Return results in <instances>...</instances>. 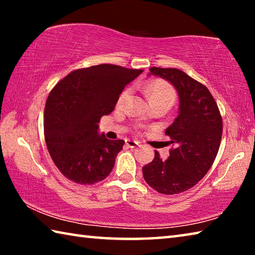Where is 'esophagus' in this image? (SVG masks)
<instances>
[{"instance_id":"esophagus-1","label":"esophagus","mask_w":255,"mask_h":255,"mask_svg":"<svg viewBox=\"0 0 255 255\" xmlns=\"http://www.w3.org/2000/svg\"><path fill=\"white\" fill-rule=\"evenodd\" d=\"M126 145L128 146V147H130V148H135V147H137V146H139L140 143H139V141H137V140L127 139L126 140Z\"/></svg>"}]
</instances>
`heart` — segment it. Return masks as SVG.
<instances>
[{
	"instance_id": "b5f03b06",
	"label": "heart",
	"mask_w": 255,
	"mask_h": 255,
	"mask_svg": "<svg viewBox=\"0 0 255 255\" xmlns=\"http://www.w3.org/2000/svg\"><path fill=\"white\" fill-rule=\"evenodd\" d=\"M147 94L149 98V101L154 100H163L170 102L171 105L175 100V91L172 86L166 83V82L157 80L154 81L147 88ZM129 96V90H125V91L120 94L119 97V103H123Z\"/></svg>"
}]
</instances>
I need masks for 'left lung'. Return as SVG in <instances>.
<instances>
[{
  "label": "left lung",
  "instance_id": "8db88e82",
  "mask_svg": "<svg viewBox=\"0 0 255 255\" xmlns=\"http://www.w3.org/2000/svg\"><path fill=\"white\" fill-rule=\"evenodd\" d=\"M174 86L179 94V115L165 135L174 148L165 161L155 152L143 166L149 187L163 195H178L196 185L207 174L218 153L223 133L221 112L209 90L178 68H149Z\"/></svg>",
  "mask_w": 255,
  "mask_h": 255
}]
</instances>
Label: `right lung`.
Instances as JSON below:
<instances>
[{"label":"right lung","instance_id":"add662e5","mask_svg":"<svg viewBox=\"0 0 255 255\" xmlns=\"http://www.w3.org/2000/svg\"><path fill=\"white\" fill-rule=\"evenodd\" d=\"M141 72L101 64L71 72L51 90L45 107V140L65 178L94 184L110 174L125 141L100 135L98 124L114 111L125 86Z\"/></svg>","mask_w":255,"mask_h":255}]
</instances>
